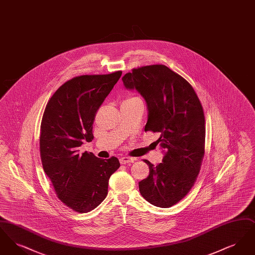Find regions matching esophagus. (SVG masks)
<instances>
[{
	"instance_id": "esophagus-1",
	"label": "esophagus",
	"mask_w": 255,
	"mask_h": 255,
	"mask_svg": "<svg viewBox=\"0 0 255 255\" xmlns=\"http://www.w3.org/2000/svg\"><path fill=\"white\" fill-rule=\"evenodd\" d=\"M135 159L133 158H130V157H122L120 158V161L122 164H126V163H132Z\"/></svg>"
}]
</instances>
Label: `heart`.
<instances>
[{
  "label": "heart",
  "mask_w": 255,
  "mask_h": 255,
  "mask_svg": "<svg viewBox=\"0 0 255 255\" xmlns=\"http://www.w3.org/2000/svg\"><path fill=\"white\" fill-rule=\"evenodd\" d=\"M135 98H137V97H128V98H127V99H125V100H132V99H135Z\"/></svg>",
  "instance_id": "heart-1"
}]
</instances>
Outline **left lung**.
<instances>
[{
    "mask_svg": "<svg viewBox=\"0 0 255 255\" xmlns=\"http://www.w3.org/2000/svg\"><path fill=\"white\" fill-rule=\"evenodd\" d=\"M126 89H135L145 99L148 121L144 131L159 134L157 144L162 162L149 166L138 182L140 194L158 207H171L194 185L205 155V114L194 89L164 65L133 69L122 77Z\"/></svg>",
    "mask_w": 255,
    "mask_h": 255,
    "instance_id": "left-lung-1",
    "label": "left lung"
}]
</instances>
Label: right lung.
<instances>
[{"label":"right lung","mask_w":255,"mask_h":255,"mask_svg":"<svg viewBox=\"0 0 255 255\" xmlns=\"http://www.w3.org/2000/svg\"><path fill=\"white\" fill-rule=\"evenodd\" d=\"M80 75L65 82L50 97L40 129L43 168L62 203L79 213L99 206L108 194V182L120 168L119 158L79 153L83 140L94 138L97 110L122 76Z\"/></svg>","instance_id":"right-lung-1"}]
</instances>
